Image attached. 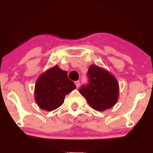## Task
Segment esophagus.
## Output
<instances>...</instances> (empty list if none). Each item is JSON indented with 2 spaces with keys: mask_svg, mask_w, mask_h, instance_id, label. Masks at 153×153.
<instances>
[{
  "mask_svg": "<svg viewBox=\"0 0 153 153\" xmlns=\"http://www.w3.org/2000/svg\"><path fill=\"white\" fill-rule=\"evenodd\" d=\"M75 85H76V87H77V88H78V87H79V86H80V81H75Z\"/></svg>",
  "mask_w": 153,
  "mask_h": 153,
  "instance_id": "obj_1",
  "label": "esophagus"
}]
</instances>
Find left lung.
Wrapping results in <instances>:
<instances>
[{"mask_svg":"<svg viewBox=\"0 0 153 153\" xmlns=\"http://www.w3.org/2000/svg\"><path fill=\"white\" fill-rule=\"evenodd\" d=\"M87 75L89 84L79 89L80 93L95 110L104 111L112 108L119 96V85L115 76L94 64L89 67Z\"/></svg>","mask_w":153,"mask_h":153,"instance_id":"8db88e82","label":"left lung"}]
</instances>
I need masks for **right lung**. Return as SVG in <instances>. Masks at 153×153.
<instances>
[{
    "mask_svg": "<svg viewBox=\"0 0 153 153\" xmlns=\"http://www.w3.org/2000/svg\"><path fill=\"white\" fill-rule=\"evenodd\" d=\"M75 88L73 81L68 78L67 71L55 65L37 79L35 86V102L44 110H55L64 104L66 95Z\"/></svg>",
    "mask_w": 153,
    "mask_h": 153,
    "instance_id": "1",
    "label": "right lung"
}]
</instances>
